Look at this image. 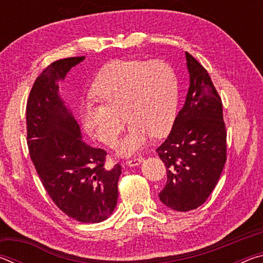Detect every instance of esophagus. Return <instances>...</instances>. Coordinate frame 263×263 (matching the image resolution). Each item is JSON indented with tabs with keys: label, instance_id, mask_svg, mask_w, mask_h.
I'll return each instance as SVG.
<instances>
[{
	"label": "esophagus",
	"instance_id": "1",
	"mask_svg": "<svg viewBox=\"0 0 263 263\" xmlns=\"http://www.w3.org/2000/svg\"><path fill=\"white\" fill-rule=\"evenodd\" d=\"M142 161H144V158L142 157H135L130 160H127L126 164L130 167H135V166H138V164H140Z\"/></svg>",
	"mask_w": 263,
	"mask_h": 263
}]
</instances>
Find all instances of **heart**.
<instances>
[{
    "mask_svg": "<svg viewBox=\"0 0 263 263\" xmlns=\"http://www.w3.org/2000/svg\"><path fill=\"white\" fill-rule=\"evenodd\" d=\"M97 99L80 106L82 125L89 135L112 145L123 131L126 116L127 135L116 151L131 155L148 138L167 135L175 121L179 82L175 70L162 60H116L101 70L92 84Z\"/></svg>",
    "mask_w": 263,
    "mask_h": 263,
    "instance_id": "heart-1",
    "label": "heart"
}]
</instances>
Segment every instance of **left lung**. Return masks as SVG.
Listing matches in <instances>:
<instances>
[{"instance_id":"obj_1","label":"left lung","mask_w":263,"mask_h":263,"mask_svg":"<svg viewBox=\"0 0 263 263\" xmlns=\"http://www.w3.org/2000/svg\"><path fill=\"white\" fill-rule=\"evenodd\" d=\"M190 84L172 131L157 148L167 169L159 197L175 211H190L206 201L226 162L222 103L209 73L185 52Z\"/></svg>"}]
</instances>
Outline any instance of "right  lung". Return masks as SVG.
I'll list each match as a JSON object with an SVG mask.
<instances>
[{
    "mask_svg": "<svg viewBox=\"0 0 263 263\" xmlns=\"http://www.w3.org/2000/svg\"><path fill=\"white\" fill-rule=\"evenodd\" d=\"M84 57L54 61L35 79L26 104L28 147L44 188L55 205L80 222H100L114 212L121 164L104 167L106 152L82 140L58 82Z\"/></svg>",
    "mask_w": 263,
    "mask_h": 263,
    "instance_id": "right-lung-1",
    "label": "right lung"
}]
</instances>
